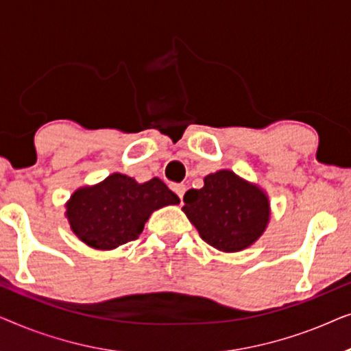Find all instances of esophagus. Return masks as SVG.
I'll return each mask as SVG.
<instances>
[{
	"label": "esophagus",
	"mask_w": 351,
	"mask_h": 351,
	"mask_svg": "<svg viewBox=\"0 0 351 351\" xmlns=\"http://www.w3.org/2000/svg\"><path fill=\"white\" fill-rule=\"evenodd\" d=\"M172 190H174V193L182 199V198H184V193H185L186 189H185L184 184H174V185H172Z\"/></svg>",
	"instance_id": "obj_1"
}]
</instances>
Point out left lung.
<instances>
[{"instance_id":"left-lung-1","label":"left lung","mask_w":351,"mask_h":351,"mask_svg":"<svg viewBox=\"0 0 351 351\" xmlns=\"http://www.w3.org/2000/svg\"><path fill=\"white\" fill-rule=\"evenodd\" d=\"M184 203L182 210L199 237L222 252L251 246L270 220L265 191L228 169L206 176L203 189L186 191Z\"/></svg>"}]
</instances>
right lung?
Instances as JSON below:
<instances>
[{"label": "right lung", "instance_id": "1", "mask_svg": "<svg viewBox=\"0 0 351 351\" xmlns=\"http://www.w3.org/2000/svg\"><path fill=\"white\" fill-rule=\"evenodd\" d=\"M179 203V196L158 177L138 184L114 172L97 185L76 190L65 204V215L81 241L110 251L137 239L153 210Z\"/></svg>", "mask_w": 351, "mask_h": 351}]
</instances>
